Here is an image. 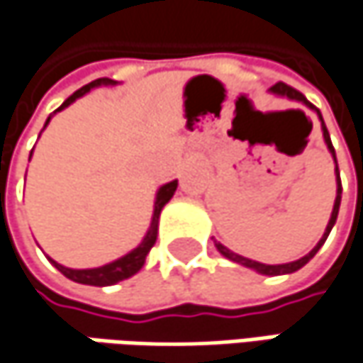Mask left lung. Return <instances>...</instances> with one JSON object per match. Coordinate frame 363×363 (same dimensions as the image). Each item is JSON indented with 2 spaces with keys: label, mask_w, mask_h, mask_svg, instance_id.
<instances>
[{
  "label": "left lung",
  "mask_w": 363,
  "mask_h": 363,
  "mask_svg": "<svg viewBox=\"0 0 363 363\" xmlns=\"http://www.w3.org/2000/svg\"><path fill=\"white\" fill-rule=\"evenodd\" d=\"M269 92L272 94H277V96H287V99H291V101H298V103H303L306 107H310L312 111H316V116L320 119V128H323V136H324V144H326V148H328V152L333 155V161H335V175H337V198H335V204H333V213H330V219H328V225H326V229H324L323 238H320V242L316 244V246L312 247L303 258H299V260H294V262H287V264H262V262H256V260H250L246 256H240V254H235V252H231L229 247H225L220 242H215V246L219 250L220 254L227 258V260H231V262H238V264H242V267H246V269H252V271L260 272V274H267V277H277V274H289V272H296L299 271L301 267H306L314 256H316V252L323 247V244L326 242V238H328V233H330V229L335 227V223H337V215H339V206H341V192H343V188H341V177H339V167H337V157H335V148H333V143H330V136H328V130H326V125H324V119L320 116V111L301 94L296 89H291V86H287L285 82H277L274 86L269 89Z\"/></svg>",
  "instance_id": "8db88e82"
}]
</instances>
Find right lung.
I'll list each match as a JSON object with an SVG mask.
<instances>
[{"label":"right lung","mask_w":363,"mask_h":363,"mask_svg":"<svg viewBox=\"0 0 363 363\" xmlns=\"http://www.w3.org/2000/svg\"><path fill=\"white\" fill-rule=\"evenodd\" d=\"M116 84L117 82L116 80H111V78H99V80H92L91 84L82 86L80 91H76L72 96H67L64 103H62V107H60V109H55V113H57V111H62V109H65L67 105H72L76 99H80V96H84L86 92H91V89H96V86H116ZM49 119H51V116L47 117L45 125L49 123ZM30 155H33V152H30ZM175 190H177V179L169 182V184L161 186V188L157 190V196H155V211H152L150 227H148V231H146V235H144L143 242L134 247L132 252H128L125 256L117 258V260L109 262V264L96 267V269H67V267H64V264L55 262L53 258H49V260H51V264H53L57 271L62 272V274H65L69 281H74V283H82V285L107 287V285H116V283L123 281V279H130L132 274H136V272L143 269L144 260H146V254L150 252V247L155 246V242H157V233H159V217H161V211H163V206L167 204L169 200L173 198Z\"/></svg>","instance_id":"add662e5"}]
</instances>
